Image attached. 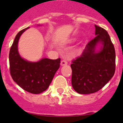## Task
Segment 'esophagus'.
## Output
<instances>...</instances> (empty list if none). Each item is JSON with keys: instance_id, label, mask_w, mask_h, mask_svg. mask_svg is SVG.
<instances>
[{"instance_id": "1", "label": "esophagus", "mask_w": 123, "mask_h": 123, "mask_svg": "<svg viewBox=\"0 0 123 123\" xmlns=\"http://www.w3.org/2000/svg\"><path fill=\"white\" fill-rule=\"evenodd\" d=\"M67 63H68V62H67V61L66 60H62V62H61V65L62 66H63V65H67Z\"/></svg>"}]
</instances>
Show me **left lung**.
Wrapping results in <instances>:
<instances>
[{
  "mask_svg": "<svg viewBox=\"0 0 123 123\" xmlns=\"http://www.w3.org/2000/svg\"><path fill=\"white\" fill-rule=\"evenodd\" d=\"M96 36L89 42L82 54L72 61L71 84L79 94H92L104 87L115 72V50L109 34L95 25ZM98 43L102 45L95 51Z\"/></svg>",
  "mask_w": 123,
  "mask_h": 123,
  "instance_id": "obj_1",
  "label": "left lung"
}]
</instances>
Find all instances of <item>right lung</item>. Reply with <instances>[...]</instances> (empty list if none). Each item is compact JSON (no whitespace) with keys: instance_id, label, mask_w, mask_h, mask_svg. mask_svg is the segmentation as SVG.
Returning <instances> with one entry per match:
<instances>
[{"instance_id":"obj_1","label":"right lung","mask_w":123,"mask_h":123,"mask_svg":"<svg viewBox=\"0 0 123 123\" xmlns=\"http://www.w3.org/2000/svg\"><path fill=\"white\" fill-rule=\"evenodd\" d=\"M28 28H25L17 34L11 47L10 71L13 81L23 89L37 94L49 87L59 68L60 58H42L37 62H31L23 58L18 52V43L21 34Z\"/></svg>"}]
</instances>
